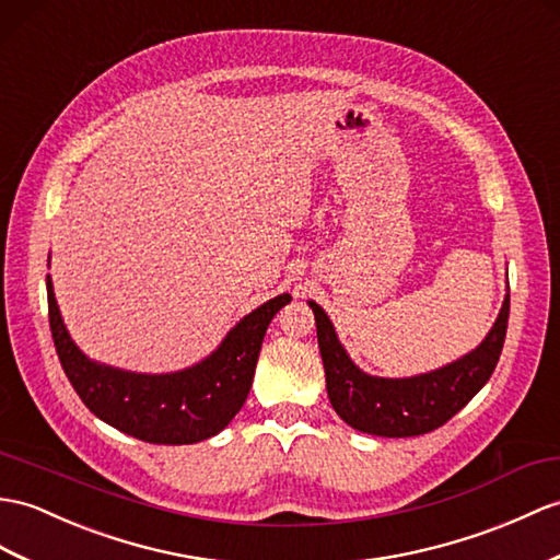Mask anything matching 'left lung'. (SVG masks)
Masks as SVG:
<instances>
[{"instance_id":"1","label":"left lung","mask_w":560,"mask_h":560,"mask_svg":"<svg viewBox=\"0 0 560 560\" xmlns=\"http://www.w3.org/2000/svg\"><path fill=\"white\" fill-rule=\"evenodd\" d=\"M310 307L315 312L327 394L336 415L358 432L402 439L420 436L446 424L489 382L509 329L511 293H505L497 322L475 350L446 368L406 380H386L362 372L348 358L327 312L312 301Z\"/></svg>"}]
</instances>
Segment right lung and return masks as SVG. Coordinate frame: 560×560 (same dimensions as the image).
Masks as SVG:
<instances>
[{
	"label": "right lung",
	"mask_w": 560,
	"mask_h": 560,
	"mask_svg": "<svg viewBox=\"0 0 560 560\" xmlns=\"http://www.w3.org/2000/svg\"><path fill=\"white\" fill-rule=\"evenodd\" d=\"M289 293L245 315L212 355L180 372L138 374L90 360L73 343L47 275L49 329L61 368L81 400L102 422L148 444H198L219 434L250 394L259 348Z\"/></svg>",
	"instance_id": "right-lung-1"
}]
</instances>
